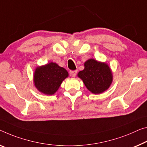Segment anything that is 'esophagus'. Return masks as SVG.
Listing matches in <instances>:
<instances>
[{"label":"esophagus","instance_id":"obj_1","mask_svg":"<svg viewBox=\"0 0 147 147\" xmlns=\"http://www.w3.org/2000/svg\"><path fill=\"white\" fill-rule=\"evenodd\" d=\"M69 74L71 77H76L77 74V71H69Z\"/></svg>","mask_w":147,"mask_h":147}]
</instances>
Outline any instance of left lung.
<instances>
[{"label":"left lung","instance_id":"left-lung-1","mask_svg":"<svg viewBox=\"0 0 147 147\" xmlns=\"http://www.w3.org/2000/svg\"><path fill=\"white\" fill-rule=\"evenodd\" d=\"M78 76L93 94H100L107 91L113 81L112 71L109 66L93 58L84 63V69L79 72Z\"/></svg>","mask_w":147,"mask_h":147}]
</instances>
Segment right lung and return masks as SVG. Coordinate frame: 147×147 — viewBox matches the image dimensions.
Returning <instances> with one entry per match:
<instances>
[{"mask_svg": "<svg viewBox=\"0 0 147 147\" xmlns=\"http://www.w3.org/2000/svg\"><path fill=\"white\" fill-rule=\"evenodd\" d=\"M68 76L66 69L51 62L36 67L33 74V83L36 89L41 93L53 95Z\"/></svg>", "mask_w": 147, "mask_h": 147, "instance_id": "1", "label": "right lung"}]
</instances>
